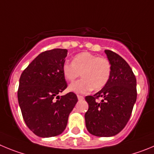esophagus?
<instances>
[{"instance_id": "esophagus-1", "label": "esophagus", "mask_w": 154, "mask_h": 154, "mask_svg": "<svg viewBox=\"0 0 154 154\" xmlns=\"http://www.w3.org/2000/svg\"><path fill=\"white\" fill-rule=\"evenodd\" d=\"M77 98H78L79 100H84V97L81 96V95H77Z\"/></svg>"}]
</instances>
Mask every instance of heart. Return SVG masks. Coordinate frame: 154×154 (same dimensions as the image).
Returning <instances> with one entry per match:
<instances>
[{"label": "heart", "mask_w": 154, "mask_h": 154, "mask_svg": "<svg viewBox=\"0 0 154 154\" xmlns=\"http://www.w3.org/2000/svg\"><path fill=\"white\" fill-rule=\"evenodd\" d=\"M110 60L103 57L82 52L74 57L72 63L66 61L62 67L63 77L67 81H74L80 77L83 79L70 84L68 89L76 94H87L99 91L106 86L111 75Z\"/></svg>", "instance_id": "obj_1"}]
</instances>
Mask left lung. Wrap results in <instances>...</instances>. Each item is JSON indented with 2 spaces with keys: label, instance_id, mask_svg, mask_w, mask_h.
<instances>
[{
  "label": "left lung",
  "instance_id": "1",
  "mask_svg": "<svg viewBox=\"0 0 154 154\" xmlns=\"http://www.w3.org/2000/svg\"><path fill=\"white\" fill-rule=\"evenodd\" d=\"M111 63L110 80L94 96H87V131L97 137H112L124 128L137 100V80L132 69L120 55L105 50ZM101 99L98 102L97 99Z\"/></svg>",
  "mask_w": 154,
  "mask_h": 154
}]
</instances>
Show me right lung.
Instances as JSON below:
<instances>
[{
  "label": "right lung",
  "instance_id": "1",
  "mask_svg": "<svg viewBox=\"0 0 154 154\" xmlns=\"http://www.w3.org/2000/svg\"><path fill=\"white\" fill-rule=\"evenodd\" d=\"M67 54V50L60 48L42 52L20 75L17 98L22 116L28 128L41 137L62 134L77 102L73 92L57 95L67 87L62 72Z\"/></svg>",
  "mask_w": 154,
  "mask_h": 154
}]
</instances>
